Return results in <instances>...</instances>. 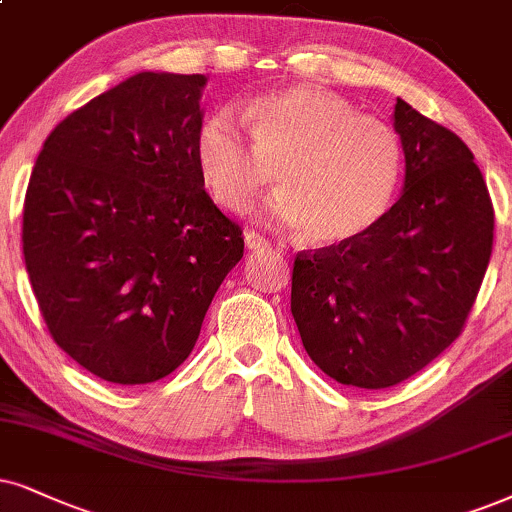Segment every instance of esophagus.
<instances>
[{
    "instance_id": "1",
    "label": "esophagus",
    "mask_w": 512,
    "mask_h": 512,
    "mask_svg": "<svg viewBox=\"0 0 512 512\" xmlns=\"http://www.w3.org/2000/svg\"><path fill=\"white\" fill-rule=\"evenodd\" d=\"M245 245H248V250H267L271 243L257 231H245Z\"/></svg>"
}]
</instances>
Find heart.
<instances>
[{"instance_id":"b5f03b06","label":"heart","mask_w":512,"mask_h":512,"mask_svg":"<svg viewBox=\"0 0 512 512\" xmlns=\"http://www.w3.org/2000/svg\"><path fill=\"white\" fill-rule=\"evenodd\" d=\"M196 167L226 210L248 208L278 167L283 191L264 217L307 229L316 245H345L387 215L404 148L387 122L361 115L340 94L295 84L255 96L243 118L234 108L210 113L196 134Z\"/></svg>"}]
</instances>
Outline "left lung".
<instances>
[{"label":"left lung","mask_w":512,"mask_h":512,"mask_svg":"<svg viewBox=\"0 0 512 512\" xmlns=\"http://www.w3.org/2000/svg\"><path fill=\"white\" fill-rule=\"evenodd\" d=\"M404 193L366 236L297 252L290 312L302 345L342 385L383 390L461 335L494 243V205L475 155L397 99Z\"/></svg>","instance_id":"left-lung-1"}]
</instances>
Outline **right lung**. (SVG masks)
Masks as SVG:
<instances>
[{
  "label": "right lung",
  "instance_id": "right-lung-1",
  "mask_svg": "<svg viewBox=\"0 0 512 512\" xmlns=\"http://www.w3.org/2000/svg\"><path fill=\"white\" fill-rule=\"evenodd\" d=\"M205 75L137 73L44 141L23 205V257L56 345L118 385L170 375L243 257V229L196 167Z\"/></svg>",
  "mask_w": 512,
  "mask_h": 512
}]
</instances>
